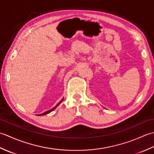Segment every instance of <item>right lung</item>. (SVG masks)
<instances>
[{
  "instance_id": "right-lung-1",
  "label": "right lung",
  "mask_w": 154,
  "mask_h": 154,
  "mask_svg": "<svg viewBox=\"0 0 154 154\" xmlns=\"http://www.w3.org/2000/svg\"><path fill=\"white\" fill-rule=\"evenodd\" d=\"M63 99H62L61 101H60V103H59L57 104V105L56 106H55L54 108H53V109H51V110H48V111H46V112H44V113H42V114H38V116H42V115H45V114H48V113H50V112H51V111H53L55 109V108H56L58 105H59V104H60L61 103V101L62 100H63Z\"/></svg>"
}]
</instances>
